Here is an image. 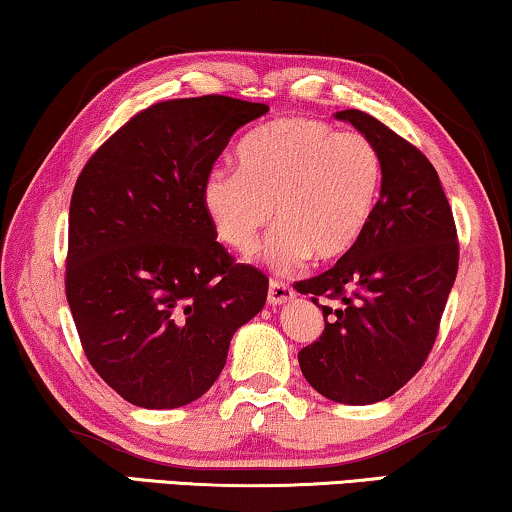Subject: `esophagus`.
<instances>
[{"label": "esophagus", "instance_id": "obj_1", "mask_svg": "<svg viewBox=\"0 0 512 512\" xmlns=\"http://www.w3.org/2000/svg\"><path fill=\"white\" fill-rule=\"evenodd\" d=\"M295 298V291L291 286L281 284V281H270V288H268V302L272 307H279V305H286V302H291Z\"/></svg>", "mask_w": 512, "mask_h": 512}]
</instances>
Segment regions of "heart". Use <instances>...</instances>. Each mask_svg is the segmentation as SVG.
I'll return each mask as SVG.
<instances>
[{
  "mask_svg": "<svg viewBox=\"0 0 512 512\" xmlns=\"http://www.w3.org/2000/svg\"><path fill=\"white\" fill-rule=\"evenodd\" d=\"M383 161L362 133H339L314 117H281L247 133L238 170L214 168L201 184V203L217 238L251 254L258 235L263 261L291 272L311 258H342L367 231L379 205Z\"/></svg>",
  "mask_w": 512,
  "mask_h": 512,
  "instance_id": "b5f03b06",
  "label": "heart"
}]
</instances>
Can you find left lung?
Masks as SVG:
<instances>
[{
	"label": "left lung",
	"mask_w": 512,
	"mask_h": 512,
	"mask_svg": "<svg viewBox=\"0 0 512 512\" xmlns=\"http://www.w3.org/2000/svg\"><path fill=\"white\" fill-rule=\"evenodd\" d=\"M383 161L379 205L335 268L300 281V293L339 300L325 330L298 353L311 388L339 404L388 399L432 351L457 277V231L441 180L425 154L362 110H339Z\"/></svg>",
	"instance_id": "8db88e82"
}]
</instances>
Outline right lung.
<instances>
[{"label":"right lung","instance_id":"add662e5","mask_svg":"<svg viewBox=\"0 0 512 512\" xmlns=\"http://www.w3.org/2000/svg\"><path fill=\"white\" fill-rule=\"evenodd\" d=\"M268 110L219 94L154 103L78 177L66 300L90 365L131 404L203 397L265 305L268 277L217 242L201 184L233 133Z\"/></svg>","mask_w":512,"mask_h":512}]
</instances>
